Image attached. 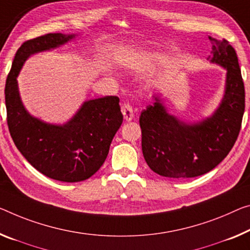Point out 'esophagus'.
<instances>
[{
  "mask_svg": "<svg viewBox=\"0 0 250 250\" xmlns=\"http://www.w3.org/2000/svg\"><path fill=\"white\" fill-rule=\"evenodd\" d=\"M122 113L124 115V118L126 121H130L134 117V110L130 104L125 103L122 105Z\"/></svg>",
  "mask_w": 250,
  "mask_h": 250,
  "instance_id": "esophagus-1",
  "label": "esophagus"
}]
</instances>
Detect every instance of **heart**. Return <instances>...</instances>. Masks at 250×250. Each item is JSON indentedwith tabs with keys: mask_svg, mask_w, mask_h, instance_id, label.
Here are the masks:
<instances>
[{
	"mask_svg": "<svg viewBox=\"0 0 250 250\" xmlns=\"http://www.w3.org/2000/svg\"><path fill=\"white\" fill-rule=\"evenodd\" d=\"M134 59H135V57H133V56L130 57L129 56V57H127V59H125V61H127V62H130V61H133Z\"/></svg>",
	"mask_w": 250,
	"mask_h": 250,
	"instance_id": "b5f03b06",
	"label": "heart"
}]
</instances>
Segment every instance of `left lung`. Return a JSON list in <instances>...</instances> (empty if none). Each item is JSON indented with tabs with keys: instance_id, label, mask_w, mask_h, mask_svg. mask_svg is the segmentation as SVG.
Segmentation results:
<instances>
[{
	"instance_id": "1",
	"label": "left lung",
	"mask_w": 250,
	"mask_h": 250,
	"mask_svg": "<svg viewBox=\"0 0 250 250\" xmlns=\"http://www.w3.org/2000/svg\"><path fill=\"white\" fill-rule=\"evenodd\" d=\"M213 45L212 62L227 69L220 107L210 118L186 124L171 116L156 99L141 113L142 151L152 171L172 179L194 178L217 167L231 151L245 112V86L238 57L222 39Z\"/></svg>"
}]
</instances>
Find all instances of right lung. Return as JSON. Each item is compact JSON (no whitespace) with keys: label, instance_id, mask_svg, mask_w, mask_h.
Masks as SVG:
<instances>
[{"label":"right lung","instance_id":"add662e5","mask_svg":"<svg viewBox=\"0 0 250 250\" xmlns=\"http://www.w3.org/2000/svg\"><path fill=\"white\" fill-rule=\"evenodd\" d=\"M75 36L47 33L23 42L15 53L5 83L6 122L21 154L45 176L62 182L83 181L105 162L123 114L117 96L83 103L71 121L50 125L32 117L23 107L17 77L29 56L66 43Z\"/></svg>","mask_w":250,"mask_h":250}]
</instances>
